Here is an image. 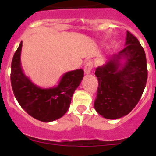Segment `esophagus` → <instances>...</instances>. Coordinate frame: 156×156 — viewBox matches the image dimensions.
I'll return each instance as SVG.
<instances>
[{"label": "esophagus", "instance_id": "34e87169", "mask_svg": "<svg viewBox=\"0 0 156 156\" xmlns=\"http://www.w3.org/2000/svg\"><path fill=\"white\" fill-rule=\"evenodd\" d=\"M93 69V63L91 61H88L84 66V73L86 74L90 73Z\"/></svg>", "mask_w": 156, "mask_h": 156}]
</instances>
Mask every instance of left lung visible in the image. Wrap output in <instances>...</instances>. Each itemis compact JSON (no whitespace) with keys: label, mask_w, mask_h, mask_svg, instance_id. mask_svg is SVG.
Instances as JSON below:
<instances>
[{"label":"left lung","mask_w":156,"mask_h":156,"mask_svg":"<svg viewBox=\"0 0 156 156\" xmlns=\"http://www.w3.org/2000/svg\"><path fill=\"white\" fill-rule=\"evenodd\" d=\"M122 60L124 63H122ZM98 80L94 108L105 119L129 114L140 100L148 78L144 48L129 31L125 48L95 70Z\"/></svg>","instance_id":"left-lung-1"}]
</instances>
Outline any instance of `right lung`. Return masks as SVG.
Wrapping results in <instances>:
<instances>
[{
    "mask_svg": "<svg viewBox=\"0 0 156 156\" xmlns=\"http://www.w3.org/2000/svg\"><path fill=\"white\" fill-rule=\"evenodd\" d=\"M22 47L23 42L14 54L11 66V83L16 100L29 115L37 120L51 122L61 118L69 108L73 94L83 77V70L67 72L58 86L41 88L23 73L20 58Z\"/></svg>",
    "mask_w": 156,
    "mask_h": 156,
    "instance_id": "obj_1",
    "label": "right lung"
}]
</instances>
